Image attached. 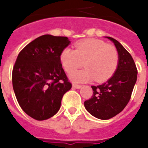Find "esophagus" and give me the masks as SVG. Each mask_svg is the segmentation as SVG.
Returning a JSON list of instances; mask_svg holds the SVG:
<instances>
[{
	"label": "esophagus",
	"mask_w": 148,
	"mask_h": 148,
	"mask_svg": "<svg viewBox=\"0 0 148 148\" xmlns=\"http://www.w3.org/2000/svg\"><path fill=\"white\" fill-rule=\"evenodd\" d=\"M73 87H74V88H76V89H80V88H81V85H80V84H73Z\"/></svg>",
	"instance_id": "obj_1"
}]
</instances>
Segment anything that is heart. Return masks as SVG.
Listing matches in <instances>:
<instances>
[{
	"label": "heart",
	"mask_w": 148,
	"mask_h": 148,
	"mask_svg": "<svg viewBox=\"0 0 148 148\" xmlns=\"http://www.w3.org/2000/svg\"><path fill=\"white\" fill-rule=\"evenodd\" d=\"M60 60L63 68L71 73L85 62V69L70 74L74 82H87L95 78L98 83L108 81L117 71L119 53L115 47L97 39H86L75 44V49L66 47Z\"/></svg>",
	"instance_id": "heart-1"
}]
</instances>
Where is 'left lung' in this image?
<instances>
[{"label":"left lung","instance_id":"8db88e82","mask_svg":"<svg viewBox=\"0 0 148 148\" xmlns=\"http://www.w3.org/2000/svg\"><path fill=\"white\" fill-rule=\"evenodd\" d=\"M114 42L119 53V64L117 71L107 82L91 86L93 95L84 101L86 110L98 119L112 118L128 103L137 81L138 70L134 60L117 40L108 37Z\"/></svg>","mask_w":148,"mask_h":148}]
</instances>
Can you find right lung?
<instances>
[{"instance_id":"1","label":"right lung","mask_w":148,"mask_h":148,"mask_svg":"<svg viewBox=\"0 0 148 148\" xmlns=\"http://www.w3.org/2000/svg\"><path fill=\"white\" fill-rule=\"evenodd\" d=\"M67 37L45 34L29 43L19 53L12 71L15 96L30 117L44 121L59 110L65 93L71 88L60 60L67 47Z\"/></svg>"}]
</instances>
